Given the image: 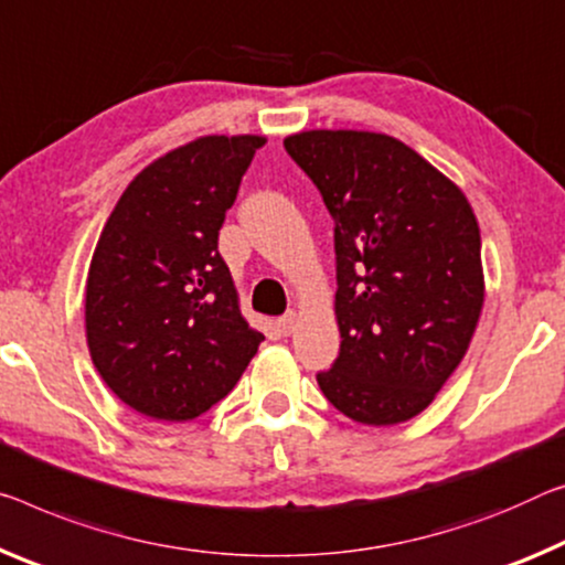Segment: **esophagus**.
Returning <instances> with one entry per match:
<instances>
[{
    "label": "esophagus",
    "instance_id": "obj_1",
    "mask_svg": "<svg viewBox=\"0 0 565 565\" xmlns=\"http://www.w3.org/2000/svg\"><path fill=\"white\" fill-rule=\"evenodd\" d=\"M297 321H299L297 311H289V315H284L279 319V331H281V334H291V331L297 329Z\"/></svg>",
    "mask_w": 565,
    "mask_h": 565
}]
</instances>
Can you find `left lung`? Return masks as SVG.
Returning a JSON list of instances; mask_svg holds the SVG:
<instances>
[{"label":"left lung","instance_id":"1","mask_svg":"<svg viewBox=\"0 0 565 565\" xmlns=\"http://www.w3.org/2000/svg\"><path fill=\"white\" fill-rule=\"evenodd\" d=\"M284 148L334 218L342 344L319 387L354 423H405L458 370L478 327L476 213L450 178L384 132L307 130Z\"/></svg>","mask_w":565,"mask_h":565}]
</instances>
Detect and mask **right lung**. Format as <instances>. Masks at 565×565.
I'll list each match as a JSON object with an SVG mask.
<instances>
[{
    "instance_id": "right-lung-1",
    "label": "right lung",
    "mask_w": 565,
    "mask_h": 565,
    "mask_svg": "<svg viewBox=\"0 0 565 565\" xmlns=\"http://www.w3.org/2000/svg\"><path fill=\"white\" fill-rule=\"evenodd\" d=\"M262 136H205L132 178L85 286L95 370L140 415L185 423L236 387L262 331L241 317L218 231Z\"/></svg>"
}]
</instances>
